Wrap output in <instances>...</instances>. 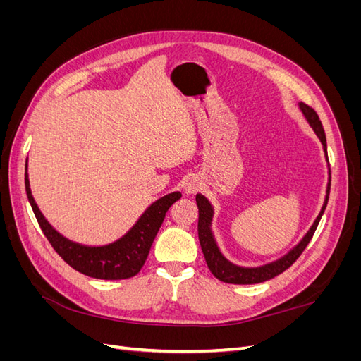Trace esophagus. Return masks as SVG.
Segmentation results:
<instances>
[{"label": "esophagus", "instance_id": "obj_1", "mask_svg": "<svg viewBox=\"0 0 361 361\" xmlns=\"http://www.w3.org/2000/svg\"><path fill=\"white\" fill-rule=\"evenodd\" d=\"M200 188V180L197 176H188L183 182V191L187 194H192Z\"/></svg>", "mask_w": 361, "mask_h": 361}]
</instances>
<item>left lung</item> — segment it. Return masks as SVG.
Instances as JSON below:
<instances>
[{
    "label": "left lung",
    "instance_id": "1",
    "mask_svg": "<svg viewBox=\"0 0 361 361\" xmlns=\"http://www.w3.org/2000/svg\"><path fill=\"white\" fill-rule=\"evenodd\" d=\"M300 110L302 111L305 120H307L309 125L314 130V134L318 135V138L321 140V143L324 146V152H325V158H326V161H329V155H326L325 133H324V128H322V123H321L318 114H316L313 108H310L309 105H305L302 102H300ZM329 169H330V164H329ZM330 185H331V174L329 170V183H326V195H325V200L322 204V209H321L319 215L316 216L314 223L309 228V232L304 235L301 241L295 245L288 255L280 257L279 260H274V262H271V264L256 267V268L238 267V265L232 264V262H228L221 255L220 248H218V245L215 243V238H214L212 228H211L212 216H214L212 204L204 197V195H202V194L195 195V202H197V207H199V226H197L199 227V241L202 245V251H203L207 268L211 269V272L218 280L224 281V283H232V285H255V283L267 281L269 279H274L276 276L281 274L283 271H286L293 264V262L301 256L304 248L307 247V244L310 243L316 227H318V224L321 221V216L325 211L326 203H329Z\"/></svg>",
    "mask_w": 361,
    "mask_h": 361
}]
</instances>
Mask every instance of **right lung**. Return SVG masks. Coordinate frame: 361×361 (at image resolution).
Returning a JSON list of instances; mask_svg holds the SVG:
<instances>
[{"label":"right lung","mask_w":361,"mask_h":361,"mask_svg":"<svg viewBox=\"0 0 361 361\" xmlns=\"http://www.w3.org/2000/svg\"><path fill=\"white\" fill-rule=\"evenodd\" d=\"M25 191L43 235L47 236L59 256L81 274L101 280H122L138 274L147 259L152 243L159 231L166 212L174 202L182 197L179 191L164 195L152 203L145 214L138 218V221L129 228L128 233L117 241L108 245L89 247L69 241L45 220L31 195L27 164Z\"/></svg>","instance_id":"obj_1"}]
</instances>
